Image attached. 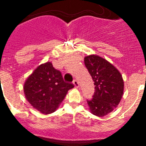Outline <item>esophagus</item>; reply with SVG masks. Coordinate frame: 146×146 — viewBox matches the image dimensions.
Returning <instances> with one entry per match:
<instances>
[{
  "instance_id": "esophagus-1",
  "label": "esophagus",
  "mask_w": 146,
  "mask_h": 146,
  "mask_svg": "<svg viewBox=\"0 0 146 146\" xmlns=\"http://www.w3.org/2000/svg\"><path fill=\"white\" fill-rule=\"evenodd\" d=\"M73 84H74V87L75 88H79V86H80L79 82H78V81L77 80H74L73 81Z\"/></svg>"
}]
</instances>
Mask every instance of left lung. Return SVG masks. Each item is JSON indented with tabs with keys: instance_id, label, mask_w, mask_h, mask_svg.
Wrapping results in <instances>:
<instances>
[{
	"instance_id": "1",
	"label": "left lung",
	"mask_w": 146,
	"mask_h": 146,
	"mask_svg": "<svg viewBox=\"0 0 146 146\" xmlns=\"http://www.w3.org/2000/svg\"><path fill=\"white\" fill-rule=\"evenodd\" d=\"M84 62L95 86L93 99L88 100V105L93 115L102 118L121 102L124 88L123 77L113 64L99 55H87Z\"/></svg>"
}]
</instances>
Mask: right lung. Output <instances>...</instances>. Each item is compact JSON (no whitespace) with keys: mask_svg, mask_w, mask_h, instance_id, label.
<instances>
[{"mask_svg":"<svg viewBox=\"0 0 146 146\" xmlns=\"http://www.w3.org/2000/svg\"><path fill=\"white\" fill-rule=\"evenodd\" d=\"M74 86L64 82L60 72L51 62L38 66L25 80L23 90L27 101L41 113L55 112Z\"/></svg>","mask_w":146,"mask_h":146,"instance_id":"add662e5","label":"right lung"}]
</instances>
